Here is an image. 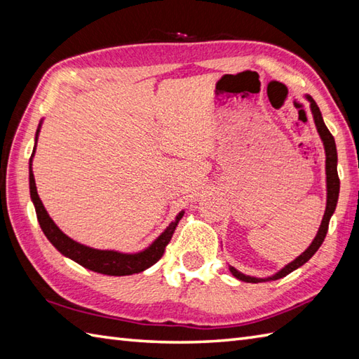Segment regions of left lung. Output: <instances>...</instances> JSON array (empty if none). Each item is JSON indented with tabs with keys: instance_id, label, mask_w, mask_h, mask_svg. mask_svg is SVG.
<instances>
[{
	"instance_id": "left-lung-1",
	"label": "left lung",
	"mask_w": 359,
	"mask_h": 359,
	"mask_svg": "<svg viewBox=\"0 0 359 359\" xmlns=\"http://www.w3.org/2000/svg\"><path fill=\"white\" fill-rule=\"evenodd\" d=\"M306 98L310 103V109L311 114H313V120H315V125L318 129V134L321 137V140L324 143V149H325V175H327V205H325V212H324V217H323V222L321 226H319L316 238L313 239V242L310 243V247L304 251L302 255L297 256L294 261L290 262L288 265H285L284 269L279 270L276 274H273L270 278H255V276H247V274H243L241 271H238L234 269V266L230 265V271L233 273L234 278H238L239 280L243 282H251V284H257V282H266V280H276L287 276V274L292 273L293 270L299 269L301 265L306 264L309 259L313 256L318 248L323 245V242L325 239V234L327 230H329V222H330V217L333 216L334 208H337V203H338V196H339V177H338V154H337V144H334V139L333 135L330 134L329 129H327L323 116H321V111H319L316 102L311 98L310 95H306Z\"/></svg>"
}]
</instances>
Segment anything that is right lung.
Segmentation results:
<instances>
[{"label":"right lung","mask_w":359,"mask_h":359,"mask_svg":"<svg viewBox=\"0 0 359 359\" xmlns=\"http://www.w3.org/2000/svg\"><path fill=\"white\" fill-rule=\"evenodd\" d=\"M43 121L38 125L36 134H35V147L32 151V156L29 160V188H30V199L34 202V207L36 211V219L40 222L41 230L46 238L55 247L63 256L72 259L81 266H85L88 270H93L102 274H108V276H128V274L140 273L143 270L149 269L151 265H154L160 257L165 253V247L170 243L172 233L177 226L179 220L184 216V211H180L170 226H166V230L158 236V238L151 243L148 248H144L139 253H120V251L114 250H97L83 245L77 241L71 239L69 236H66L60 228L55 225V222L50 219V216L46 211L44 205L40 199V196L36 193L35 177L32 171V158L36 149V140L38 134H40Z\"/></svg>","instance_id":"right-lung-1"}]
</instances>
